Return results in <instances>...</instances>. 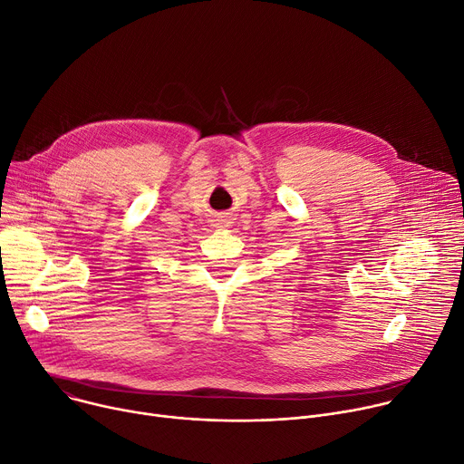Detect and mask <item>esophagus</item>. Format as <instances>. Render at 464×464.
I'll return each instance as SVG.
<instances>
[{
  "label": "esophagus",
  "instance_id": "34e87169",
  "mask_svg": "<svg viewBox=\"0 0 464 464\" xmlns=\"http://www.w3.org/2000/svg\"><path fill=\"white\" fill-rule=\"evenodd\" d=\"M227 226H229V222H227L226 217H222V218L217 222V227H227Z\"/></svg>",
  "mask_w": 464,
  "mask_h": 464
}]
</instances>
